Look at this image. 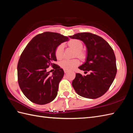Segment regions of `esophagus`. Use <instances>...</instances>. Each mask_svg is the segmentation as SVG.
<instances>
[{"mask_svg": "<svg viewBox=\"0 0 133 133\" xmlns=\"http://www.w3.org/2000/svg\"><path fill=\"white\" fill-rule=\"evenodd\" d=\"M64 73H66H66H67V72H69L68 70H64Z\"/></svg>", "mask_w": 133, "mask_h": 133, "instance_id": "34e87169", "label": "esophagus"}]
</instances>
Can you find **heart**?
I'll use <instances>...</instances> for the list:
<instances>
[{
	"instance_id": "b5f03b06",
	"label": "heart",
	"mask_w": 133,
	"mask_h": 133,
	"mask_svg": "<svg viewBox=\"0 0 133 133\" xmlns=\"http://www.w3.org/2000/svg\"><path fill=\"white\" fill-rule=\"evenodd\" d=\"M69 46L72 47L77 51L76 55L79 58H82L83 57V53L81 51L83 49V44L81 41L78 39H72L68 42ZM55 55L58 59H61L63 56V44H61L56 48L55 51ZM80 62L78 59H63L60 62V66L64 70H71L75 68L79 64Z\"/></svg>"
}]
</instances>
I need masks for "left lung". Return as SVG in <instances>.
<instances>
[{"instance_id": "obj_1", "label": "left lung", "mask_w": 133, "mask_h": 133, "mask_svg": "<svg viewBox=\"0 0 133 133\" xmlns=\"http://www.w3.org/2000/svg\"><path fill=\"white\" fill-rule=\"evenodd\" d=\"M69 37L79 39L86 44V61L78 68L90 72L86 76L77 73L72 87L81 97L90 99L101 97L109 89L117 74L113 50L104 39L92 33H77Z\"/></svg>"}]
</instances>
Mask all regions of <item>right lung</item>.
<instances>
[{
  "mask_svg": "<svg viewBox=\"0 0 133 133\" xmlns=\"http://www.w3.org/2000/svg\"><path fill=\"white\" fill-rule=\"evenodd\" d=\"M67 41L68 37L59 33L45 32L34 37L22 52L17 67L18 83L32 102L45 104L56 98L64 71L54 63L55 51ZM50 65L55 69L51 76L46 71Z\"/></svg>",
  "mask_w": 133,
  "mask_h": 133,
  "instance_id": "1",
  "label": "right lung"
}]
</instances>
